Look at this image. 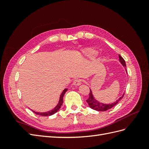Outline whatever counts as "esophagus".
Masks as SVG:
<instances>
[{"label":"esophagus","instance_id":"obj_1","mask_svg":"<svg viewBox=\"0 0 149 149\" xmlns=\"http://www.w3.org/2000/svg\"><path fill=\"white\" fill-rule=\"evenodd\" d=\"M81 84V81L80 79H75L73 82V85L74 86H79Z\"/></svg>","mask_w":149,"mask_h":149}]
</instances>
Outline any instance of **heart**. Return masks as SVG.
Segmentation results:
<instances>
[{
  "label": "heart",
  "instance_id": "1",
  "mask_svg": "<svg viewBox=\"0 0 149 149\" xmlns=\"http://www.w3.org/2000/svg\"><path fill=\"white\" fill-rule=\"evenodd\" d=\"M98 52L96 50H95L93 49H91V48H88L83 50L82 51V54L84 56L85 58H89V59H92L95 58L96 56L98 55Z\"/></svg>",
  "mask_w": 149,
  "mask_h": 149
}]
</instances>
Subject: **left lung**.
Wrapping results in <instances>:
<instances>
[{"mask_svg":"<svg viewBox=\"0 0 149 149\" xmlns=\"http://www.w3.org/2000/svg\"><path fill=\"white\" fill-rule=\"evenodd\" d=\"M119 60H120V62L122 64V65L125 68L126 73L127 74V70H126V68H125L126 67V64H125V60L123 59L122 57L121 56H120V55H119ZM123 95H124V93H123L122 95L120 97L118 100H116L115 102H114L113 103H111V104H104V103L99 102V101H98L95 99V98L94 97L93 93H92V91H91V90L90 89V94H89V98H88V99L86 100V102L88 104V106H90V108L93 109L94 110L98 111H105L108 110L111 108H112L113 107L115 106L116 104L118 103L119 101L123 97Z\"/></svg>","mask_w":149,"mask_h":149,"instance_id":"obj_1","label":"left lung"}]
</instances>
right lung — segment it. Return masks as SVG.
<instances>
[{
    "instance_id": "obj_1",
    "label": "right lung",
    "mask_w": 149,
    "mask_h": 149,
    "mask_svg": "<svg viewBox=\"0 0 149 149\" xmlns=\"http://www.w3.org/2000/svg\"><path fill=\"white\" fill-rule=\"evenodd\" d=\"M67 88H66V89H65L64 90H63L62 91L61 94L60 95V97H59V102L58 103V104L56 106V107H54V108L52 109V110H50L49 111H47V112H36L32 110L33 111L36 113V115H40V116H51L52 115H54V114H55L56 112H58V111L59 110L60 107H61L62 104H63V97H64V95L65 94L66 91H67Z\"/></svg>"
}]
</instances>
